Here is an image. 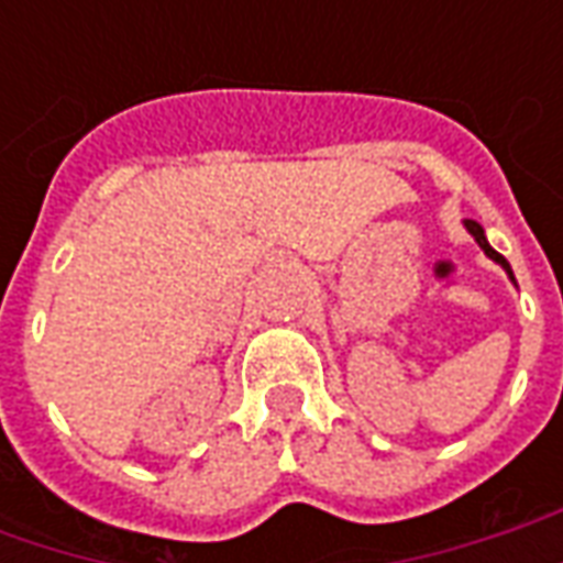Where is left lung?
<instances>
[{
    "instance_id": "left-lung-1",
    "label": "left lung",
    "mask_w": 563,
    "mask_h": 563,
    "mask_svg": "<svg viewBox=\"0 0 563 563\" xmlns=\"http://www.w3.org/2000/svg\"><path fill=\"white\" fill-rule=\"evenodd\" d=\"M464 229H467V232L473 234V241H476V244H479V250H483L485 256L492 258V262H497V265H500V268L507 271V277L512 283H516V274H512V268H509V262L504 256H500V253H497L495 246L488 244V238H485V232H483V225H479V222L476 220H464Z\"/></svg>"
}]
</instances>
